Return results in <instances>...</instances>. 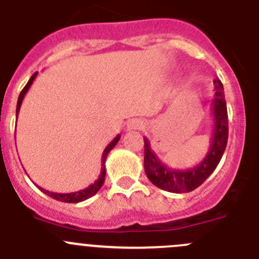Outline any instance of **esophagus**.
<instances>
[{"instance_id":"esophagus-1","label":"esophagus","mask_w":259,"mask_h":259,"mask_svg":"<svg viewBox=\"0 0 259 259\" xmlns=\"http://www.w3.org/2000/svg\"><path fill=\"white\" fill-rule=\"evenodd\" d=\"M141 127H143V120H140V119H132V120H130V123L127 124L128 131H132V130H140Z\"/></svg>"}]
</instances>
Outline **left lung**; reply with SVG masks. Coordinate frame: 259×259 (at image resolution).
Segmentation results:
<instances>
[{
	"instance_id": "obj_1",
	"label": "left lung",
	"mask_w": 259,
	"mask_h": 259,
	"mask_svg": "<svg viewBox=\"0 0 259 259\" xmlns=\"http://www.w3.org/2000/svg\"><path fill=\"white\" fill-rule=\"evenodd\" d=\"M215 96L211 102L212 115H214V131H212L210 148L206 157L197 166L188 170H175L170 168L157 157L150 146L149 140L144 137L145 143V155L144 167L148 179L158 187L172 193H187L198 188L212 174L221 162L228 140V115L227 105L224 100L223 84L221 80H214Z\"/></svg>"
}]
</instances>
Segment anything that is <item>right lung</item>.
Wrapping results in <instances>:
<instances>
[{
  "label": "right lung",
  "mask_w": 259,
  "mask_h": 259,
  "mask_svg": "<svg viewBox=\"0 0 259 259\" xmlns=\"http://www.w3.org/2000/svg\"><path fill=\"white\" fill-rule=\"evenodd\" d=\"M36 75H37V72H35V74L32 75L31 79L28 80V83L26 84V87L23 88V91L20 92L19 95V98H18V104H17V118H18V114H19V110H20V105H22L23 102V98H24V96H26V93L28 92L29 87L32 85V83H33V80H35ZM119 139H120V135H116V137L114 139L111 143L109 144V145L105 148L104 153H102V167H101V174H100V176H98V179L96 180L93 184H91L88 187V188L85 189H80V191L77 192H72V193H56V192H49L47 191V189L41 188V187H38L37 188L41 189V192H44L45 194H48V196H50L52 198H54V200L57 201H62V202H68V203H77V202H81V201H85L88 200V198H91L92 196H95L96 193H97L100 189H101L102 184H104L105 182V175H106V168H105V162H106V157L107 154L110 153V150L113 149L114 146L118 144Z\"/></svg>",
  "instance_id": "1"
}]
</instances>
